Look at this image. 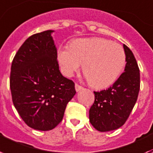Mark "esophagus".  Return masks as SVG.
Returning <instances> with one entry per match:
<instances>
[{
  "instance_id": "1",
  "label": "esophagus",
  "mask_w": 153,
  "mask_h": 153,
  "mask_svg": "<svg viewBox=\"0 0 153 153\" xmlns=\"http://www.w3.org/2000/svg\"><path fill=\"white\" fill-rule=\"evenodd\" d=\"M83 89V87L80 86L78 83H75V90H76V91H81V90Z\"/></svg>"
}]
</instances>
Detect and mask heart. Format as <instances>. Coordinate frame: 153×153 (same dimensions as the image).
<instances>
[{
	"mask_svg": "<svg viewBox=\"0 0 153 153\" xmlns=\"http://www.w3.org/2000/svg\"><path fill=\"white\" fill-rule=\"evenodd\" d=\"M64 75L71 77L81 68L91 86L98 89L112 85L120 76L126 55L120 44L102 38H78L58 51Z\"/></svg>",
	"mask_w": 153,
	"mask_h": 153,
	"instance_id": "1",
	"label": "heart"
}]
</instances>
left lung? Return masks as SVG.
Listing matches in <instances>:
<instances>
[{"label":"left lung","mask_w":153,"mask_h":153,"mask_svg":"<svg viewBox=\"0 0 153 153\" xmlns=\"http://www.w3.org/2000/svg\"><path fill=\"white\" fill-rule=\"evenodd\" d=\"M126 55L124 72L107 90L94 91L95 102L89 111L90 122L100 131L120 128L130 115L138 98L140 69L133 53L123 45Z\"/></svg>","instance_id":"obj_1"}]
</instances>
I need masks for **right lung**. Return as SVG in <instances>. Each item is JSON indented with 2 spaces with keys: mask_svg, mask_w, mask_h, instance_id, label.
Returning <instances> with one entry per match:
<instances>
[{
  "mask_svg": "<svg viewBox=\"0 0 153 153\" xmlns=\"http://www.w3.org/2000/svg\"><path fill=\"white\" fill-rule=\"evenodd\" d=\"M46 30L25 41L12 62V100L29 127L50 131L62 120L66 105L75 95L74 82L61 74L58 53Z\"/></svg>",
  "mask_w": 153,
  "mask_h": 153,
  "instance_id": "right-lung-1",
  "label": "right lung"
}]
</instances>
